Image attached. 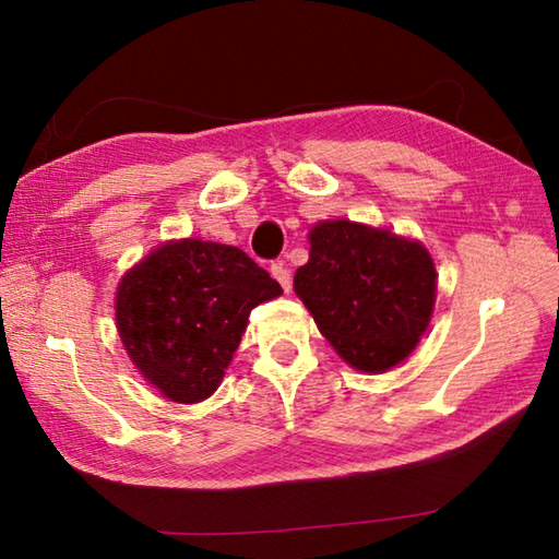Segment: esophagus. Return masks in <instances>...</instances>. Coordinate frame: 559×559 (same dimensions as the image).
Returning a JSON list of instances; mask_svg holds the SVG:
<instances>
[{
  "label": "esophagus",
  "mask_w": 559,
  "mask_h": 559,
  "mask_svg": "<svg viewBox=\"0 0 559 559\" xmlns=\"http://www.w3.org/2000/svg\"><path fill=\"white\" fill-rule=\"evenodd\" d=\"M271 276L281 283L283 290H286V293L290 290L293 278H290V271L283 266V263H271Z\"/></svg>",
  "instance_id": "1"
}]
</instances>
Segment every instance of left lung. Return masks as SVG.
<instances>
[{"instance_id": "left-lung-1", "label": "left lung", "mask_w": 559, "mask_h": 559, "mask_svg": "<svg viewBox=\"0 0 559 559\" xmlns=\"http://www.w3.org/2000/svg\"><path fill=\"white\" fill-rule=\"evenodd\" d=\"M310 259L293 288L337 355L362 372L409 357L429 328L437 269L419 241L349 219L308 234Z\"/></svg>"}]
</instances>
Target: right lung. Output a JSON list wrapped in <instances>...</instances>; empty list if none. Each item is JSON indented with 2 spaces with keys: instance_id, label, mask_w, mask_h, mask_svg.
I'll return each mask as SVG.
<instances>
[{
  "instance_id": "add662e5",
  "label": "right lung",
  "mask_w": 559,
  "mask_h": 559,
  "mask_svg": "<svg viewBox=\"0 0 559 559\" xmlns=\"http://www.w3.org/2000/svg\"><path fill=\"white\" fill-rule=\"evenodd\" d=\"M281 286L241 249L179 239L122 276L116 325L138 372L179 404L212 396L263 300Z\"/></svg>"
}]
</instances>
